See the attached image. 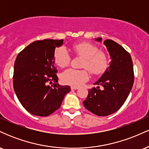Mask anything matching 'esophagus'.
<instances>
[{
  "label": "esophagus",
  "instance_id": "obj_1",
  "mask_svg": "<svg viewBox=\"0 0 149 149\" xmlns=\"http://www.w3.org/2000/svg\"><path fill=\"white\" fill-rule=\"evenodd\" d=\"M71 90H78V89L79 88H78V87H77V86H71Z\"/></svg>",
  "mask_w": 149,
  "mask_h": 149
}]
</instances>
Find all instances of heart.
Here are the masks:
<instances>
[{
    "mask_svg": "<svg viewBox=\"0 0 149 149\" xmlns=\"http://www.w3.org/2000/svg\"><path fill=\"white\" fill-rule=\"evenodd\" d=\"M73 51L76 55L83 58L82 68L87 69L94 75H100L107 69L109 58L105 52L100 51L99 47L89 42H80L73 46ZM54 61L57 66L64 68L68 66L71 57L67 49L64 47L57 48L54 52ZM89 78L86 69H69L62 73L61 79L66 84L80 86Z\"/></svg>",
    "mask_w": 149,
    "mask_h": 149,
    "instance_id": "obj_1",
    "label": "heart"
}]
</instances>
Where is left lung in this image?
Wrapping results in <instances>:
<instances>
[{"label":"left lung","instance_id":"8db88e82","mask_svg":"<svg viewBox=\"0 0 149 149\" xmlns=\"http://www.w3.org/2000/svg\"><path fill=\"white\" fill-rule=\"evenodd\" d=\"M102 41V38L95 39ZM111 59L101 78L88 91L86 100L83 101L85 107L92 113L99 116H107L120 109L127 100L134 83L132 60L129 52L112 40H104ZM103 89L100 90L99 86Z\"/></svg>","mask_w":149,"mask_h":149}]
</instances>
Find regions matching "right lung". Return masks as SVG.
Segmentation results:
<instances>
[{"label": "right lung", "mask_w": 149, "mask_h": 149, "mask_svg": "<svg viewBox=\"0 0 149 149\" xmlns=\"http://www.w3.org/2000/svg\"><path fill=\"white\" fill-rule=\"evenodd\" d=\"M64 40L45 39L33 42L18 54L15 61L13 87L19 101L27 111L47 116L60 107L70 92L68 85L58 84L54 51ZM54 83L49 86L48 83Z\"/></svg>", "instance_id": "right-lung-1"}]
</instances>
